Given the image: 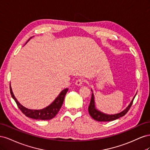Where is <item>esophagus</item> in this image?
<instances>
[{
  "label": "esophagus",
  "instance_id": "34e87169",
  "mask_svg": "<svg viewBox=\"0 0 150 150\" xmlns=\"http://www.w3.org/2000/svg\"><path fill=\"white\" fill-rule=\"evenodd\" d=\"M84 81L83 79H78V80H76V84L77 86H81L82 85V84L83 83Z\"/></svg>",
  "mask_w": 150,
  "mask_h": 150
}]
</instances>
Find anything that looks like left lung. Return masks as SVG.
<instances>
[{"instance_id":"obj_1","label":"left lung","mask_w":150,"mask_h":150,"mask_svg":"<svg viewBox=\"0 0 150 150\" xmlns=\"http://www.w3.org/2000/svg\"><path fill=\"white\" fill-rule=\"evenodd\" d=\"M134 98H135V96L133 99L132 101H131V103L129 104V105L127 107V108L123 111H122L120 113H118V114H116L114 115H109L104 114V113L99 111L95 109L94 95H93V93H92L91 99L90 104H89V107H88V111H89L90 116H91L94 120L98 121H111L115 120L116 119L120 118V117H121L122 116H125L126 113L128 112V111L129 110L131 106H132Z\"/></svg>"}]
</instances>
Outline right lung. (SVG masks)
<instances>
[{
	"label": "right lung",
	"instance_id": "add662e5",
	"mask_svg": "<svg viewBox=\"0 0 150 150\" xmlns=\"http://www.w3.org/2000/svg\"><path fill=\"white\" fill-rule=\"evenodd\" d=\"M68 89H69L66 88L62 91L61 93L57 97L55 100H54V101L51 104V105H49L47 108L40 110H32L24 107L23 106H22L21 104L17 101L16 98L14 96V95H13L12 93V91L10 85V91L11 96L12 98L14 99L18 108L20 109V110L22 112V113L26 116L30 117V118L40 120H49L56 116V115L57 114L59 111L60 110V109L62 105V103L64 102L65 95L66 94Z\"/></svg>",
	"mask_w": 150,
	"mask_h": 150
}]
</instances>
